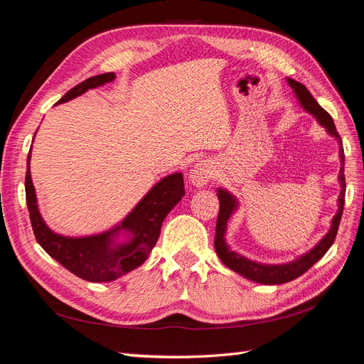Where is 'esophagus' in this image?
Instances as JSON below:
<instances>
[{"mask_svg": "<svg viewBox=\"0 0 364 364\" xmlns=\"http://www.w3.org/2000/svg\"><path fill=\"white\" fill-rule=\"evenodd\" d=\"M213 175V164L207 160L198 161L193 164V168L189 172V181L196 186V188H203L210 181Z\"/></svg>", "mask_w": 364, "mask_h": 364, "instance_id": "obj_1", "label": "esophagus"}]
</instances>
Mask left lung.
Masks as SVG:
<instances>
[{
	"label": "left lung",
	"instance_id": "left-lung-1",
	"mask_svg": "<svg viewBox=\"0 0 364 364\" xmlns=\"http://www.w3.org/2000/svg\"><path fill=\"white\" fill-rule=\"evenodd\" d=\"M288 85L293 88L294 95L306 112L311 116H314L316 120L326 129L329 136L334 137L338 141V157H340V172H338V183H340V195H338V210L332 218L331 227L328 233L321 237V240L311 248V250L302 256L296 257L294 261L287 262V264H261L252 261L240 253L233 252L230 247H228L225 241V232H227V223L230 220V216L237 210V200L236 196L232 195L228 191L218 188V200H220V213H218L216 220V232H215V250L218 257L221 259L223 264L233 269L235 273L244 276L248 280H253L257 284L264 285H280L289 282V280L297 279L302 276L305 272L313 267L318 259L325 256V253L329 250V247L334 244L336 235L340 225L341 215H343V207H345V192H346V181H345V151H343V143L338 136L336 129V124L329 114L321 108L317 100L311 96V92L306 90V87L300 82L287 77Z\"/></svg>",
	"mask_w": 364,
	"mask_h": 364
}]
</instances>
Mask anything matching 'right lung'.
<instances>
[{"instance_id":"obj_1","label":"right lung","mask_w":364,"mask_h":364,"mask_svg":"<svg viewBox=\"0 0 364 364\" xmlns=\"http://www.w3.org/2000/svg\"><path fill=\"white\" fill-rule=\"evenodd\" d=\"M114 79V73L92 76L71 88L58 103L68 102ZM183 196V173H171L154 184V188L116 227L90 236H64L51 230L39 213L35 186L30 175V154L27 157L26 200L36 241L62 267L88 282H111L146 261L159 241L166 215L181 201Z\"/></svg>"}]
</instances>
